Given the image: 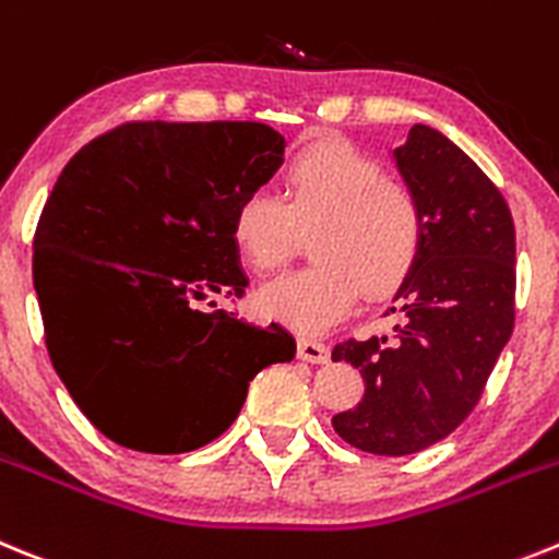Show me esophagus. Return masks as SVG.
Returning <instances> with one entry per match:
<instances>
[{"mask_svg":"<svg viewBox=\"0 0 559 559\" xmlns=\"http://www.w3.org/2000/svg\"><path fill=\"white\" fill-rule=\"evenodd\" d=\"M298 356L304 361H311V365H325L331 356L329 345H323V342L317 340H309V336H300L298 340Z\"/></svg>","mask_w":559,"mask_h":559,"instance_id":"34e87169","label":"esophagus"}]
</instances>
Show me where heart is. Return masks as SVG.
Listing matches in <instances>:
<instances>
[{"label": "heart", "instance_id": "b5f03b06", "mask_svg": "<svg viewBox=\"0 0 559 559\" xmlns=\"http://www.w3.org/2000/svg\"><path fill=\"white\" fill-rule=\"evenodd\" d=\"M311 267L261 286L259 311L304 334H317L350 311L359 292L384 298L415 270L426 239L415 194L384 167L340 139H320L292 155L281 200L245 194L230 239L253 270H273L298 234H309Z\"/></svg>", "mask_w": 559, "mask_h": 559}]
</instances>
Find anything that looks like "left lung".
I'll list each match as a JSON object with an SVG mask.
<instances>
[{
	"label": "left lung",
	"instance_id": "left-lung-1",
	"mask_svg": "<svg viewBox=\"0 0 559 559\" xmlns=\"http://www.w3.org/2000/svg\"><path fill=\"white\" fill-rule=\"evenodd\" d=\"M390 158L424 211V250L392 295L395 340H348L331 354L365 379L359 406L331 424L354 449L404 456L471 415L510 340L515 228L499 189L440 130L415 124Z\"/></svg>",
	"mask_w": 559,
	"mask_h": 559
}]
</instances>
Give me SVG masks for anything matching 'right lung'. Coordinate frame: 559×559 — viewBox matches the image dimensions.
<instances>
[{
	"mask_svg": "<svg viewBox=\"0 0 559 559\" xmlns=\"http://www.w3.org/2000/svg\"><path fill=\"white\" fill-rule=\"evenodd\" d=\"M259 122H130L69 160L38 219L33 286L60 381L108 440L186 454L236 420L295 336L230 311L250 284L236 203L284 164Z\"/></svg>",
	"mask_w": 559,
	"mask_h": 559,
	"instance_id": "right-lung-1",
	"label": "right lung"
}]
</instances>
